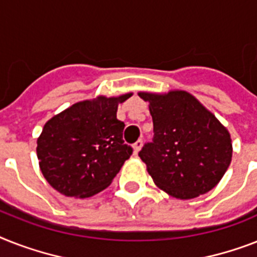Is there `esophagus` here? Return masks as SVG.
I'll return each mask as SVG.
<instances>
[{"mask_svg": "<svg viewBox=\"0 0 257 257\" xmlns=\"http://www.w3.org/2000/svg\"><path fill=\"white\" fill-rule=\"evenodd\" d=\"M143 148V140H139V141H136L135 145H133V150H135V154H137Z\"/></svg>", "mask_w": 257, "mask_h": 257, "instance_id": "obj_1", "label": "esophagus"}]
</instances>
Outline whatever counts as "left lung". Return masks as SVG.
<instances>
[{"label":"left lung","instance_id":"left-lung-1","mask_svg":"<svg viewBox=\"0 0 257 257\" xmlns=\"http://www.w3.org/2000/svg\"><path fill=\"white\" fill-rule=\"evenodd\" d=\"M139 96L149 103L153 143L139 153L153 182L177 199L214 189L232 158L230 132L199 100L182 89Z\"/></svg>","mask_w":257,"mask_h":257}]
</instances>
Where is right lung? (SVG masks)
<instances>
[{
	"instance_id": "add662e5",
	"label": "right lung",
	"mask_w": 257,
	"mask_h": 257,
	"mask_svg": "<svg viewBox=\"0 0 257 257\" xmlns=\"http://www.w3.org/2000/svg\"><path fill=\"white\" fill-rule=\"evenodd\" d=\"M132 95L83 100L46 122L37 156L42 174L56 191L88 198L112 183L132 154L122 140L125 124L116 117L118 104Z\"/></svg>"
}]
</instances>
